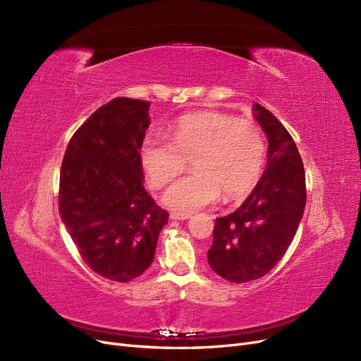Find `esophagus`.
I'll use <instances>...</instances> for the list:
<instances>
[{"mask_svg": "<svg viewBox=\"0 0 361 361\" xmlns=\"http://www.w3.org/2000/svg\"><path fill=\"white\" fill-rule=\"evenodd\" d=\"M192 214H183V212H171L169 218L171 219H178V221H183V219H189Z\"/></svg>", "mask_w": 361, "mask_h": 361, "instance_id": "1", "label": "esophagus"}]
</instances>
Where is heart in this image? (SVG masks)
Returning <instances> with one entry per match:
<instances>
[{
	"label": "heart",
	"instance_id": "1",
	"mask_svg": "<svg viewBox=\"0 0 361 361\" xmlns=\"http://www.w3.org/2000/svg\"><path fill=\"white\" fill-rule=\"evenodd\" d=\"M264 158V135L254 121L211 111L180 116L172 138L149 134L140 150L154 187L174 180L192 159L195 172L176 181L162 197L166 207L180 212L207 207L221 192L227 199L246 195L261 176Z\"/></svg>",
	"mask_w": 361,
	"mask_h": 361
}]
</instances>
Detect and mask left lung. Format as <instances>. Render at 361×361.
<instances>
[{
    "mask_svg": "<svg viewBox=\"0 0 361 361\" xmlns=\"http://www.w3.org/2000/svg\"><path fill=\"white\" fill-rule=\"evenodd\" d=\"M252 115L269 138L267 165L242 205L215 218L208 250L209 267L233 283L259 279L281 259L307 202L304 165L290 134L258 103Z\"/></svg>",
    "mask_w": 361,
    "mask_h": 361,
    "instance_id": "obj_1",
    "label": "left lung"
}]
</instances>
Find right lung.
<instances>
[{
  "instance_id": "right-lung-1",
  "label": "right lung",
  "mask_w": 361,
  "mask_h": 361,
  "mask_svg": "<svg viewBox=\"0 0 361 361\" xmlns=\"http://www.w3.org/2000/svg\"><path fill=\"white\" fill-rule=\"evenodd\" d=\"M150 102L118 97L99 107L68 145L59 212L88 267L114 281L142 276L153 262L168 212L145 189L140 150Z\"/></svg>"
}]
</instances>
